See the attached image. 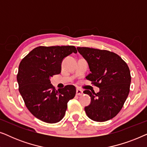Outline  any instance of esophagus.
I'll list each match as a JSON object with an SVG mask.
<instances>
[{"label": "esophagus", "mask_w": 147, "mask_h": 147, "mask_svg": "<svg viewBox=\"0 0 147 147\" xmlns=\"http://www.w3.org/2000/svg\"><path fill=\"white\" fill-rule=\"evenodd\" d=\"M82 94H83V91H82V90L79 89V88H77V89H76V95L81 96Z\"/></svg>", "instance_id": "1"}]
</instances>
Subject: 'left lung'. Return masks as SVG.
<instances>
[{
  "mask_svg": "<svg viewBox=\"0 0 147 147\" xmlns=\"http://www.w3.org/2000/svg\"><path fill=\"white\" fill-rule=\"evenodd\" d=\"M87 61L91 73L86 78L100 88L98 93L84 91L91 97L86 113L90 119L105 122L117 115L122 109L128 94L131 82L127 64L117 54L107 50L90 47H77Z\"/></svg>",
  "mask_w": 147,
  "mask_h": 147,
  "instance_id": "1",
  "label": "left lung"
}]
</instances>
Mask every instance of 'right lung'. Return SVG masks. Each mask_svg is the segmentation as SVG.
<instances>
[{
	"label": "right lung",
	"mask_w": 147,
	"mask_h": 147,
	"mask_svg": "<svg viewBox=\"0 0 147 147\" xmlns=\"http://www.w3.org/2000/svg\"><path fill=\"white\" fill-rule=\"evenodd\" d=\"M72 53L74 46H40L22 59L17 76L20 94L27 109L47 123H56L63 118L67 102L74 98V86L56 90L50 79L61 73L63 59Z\"/></svg>",
	"instance_id": "1"
}]
</instances>
